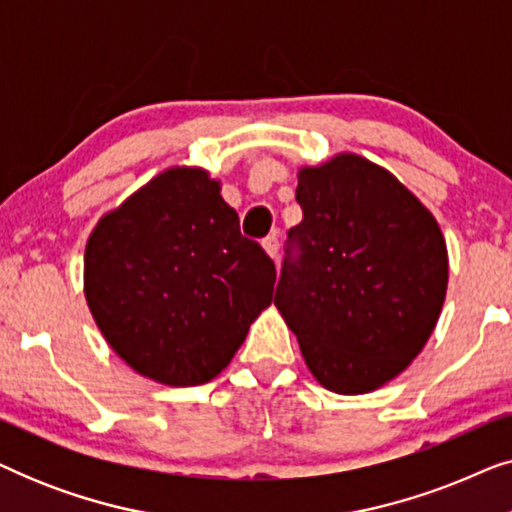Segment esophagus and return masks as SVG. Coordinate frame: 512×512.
I'll return each mask as SVG.
<instances>
[{
	"mask_svg": "<svg viewBox=\"0 0 512 512\" xmlns=\"http://www.w3.org/2000/svg\"><path fill=\"white\" fill-rule=\"evenodd\" d=\"M263 249H265V254L272 258V261H277V258H279V240H277V235L265 237Z\"/></svg>",
	"mask_w": 512,
	"mask_h": 512,
	"instance_id": "esophagus-1",
	"label": "esophagus"
}]
</instances>
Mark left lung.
Returning <instances> with one entry per match:
<instances>
[{
  "instance_id": "8db88e82",
  "label": "left lung",
  "mask_w": 512,
  "mask_h": 512,
  "mask_svg": "<svg viewBox=\"0 0 512 512\" xmlns=\"http://www.w3.org/2000/svg\"><path fill=\"white\" fill-rule=\"evenodd\" d=\"M275 305L307 368L335 394H366L410 366L436 328L447 249L436 219L384 167L340 153L298 172Z\"/></svg>"
}]
</instances>
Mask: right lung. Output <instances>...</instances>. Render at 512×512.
Wrapping results in <instances>:
<instances>
[{"label": "right lung", "instance_id": "1", "mask_svg": "<svg viewBox=\"0 0 512 512\" xmlns=\"http://www.w3.org/2000/svg\"><path fill=\"white\" fill-rule=\"evenodd\" d=\"M277 270L205 170L172 167L104 214L83 256L86 300L139 375L205 384L272 303Z\"/></svg>", "mask_w": 512, "mask_h": 512}]
</instances>
